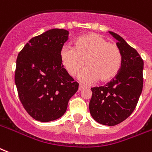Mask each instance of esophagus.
Segmentation results:
<instances>
[{
	"instance_id": "34e87169",
	"label": "esophagus",
	"mask_w": 152,
	"mask_h": 152,
	"mask_svg": "<svg viewBox=\"0 0 152 152\" xmlns=\"http://www.w3.org/2000/svg\"><path fill=\"white\" fill-rule=\"evenodd\" d=\"M85 86H84V85H79V91H81L83 90V89H85Z\"/></svg>"
}]
</instances>
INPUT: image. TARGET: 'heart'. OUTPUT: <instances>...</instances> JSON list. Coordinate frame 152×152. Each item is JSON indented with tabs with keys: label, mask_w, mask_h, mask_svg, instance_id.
I'll use <instances>...</instances> for the list:
<instances>
[{
	"label": "heart",
	"mask_w": 152,
	"mask_h": 152,
	"mask_svg": "<svg viewBox=\"0 0 152 152\" xmlns=\"http://www.w3.org/2000/svg\"><path fill=\"white\" fill-rule=\"evenodd\" d=\"M60 61L71 76H76L85 63L87 68L80 73L82 82L110 81L118 74L122 55L116 43L110 42L98 34L88 33L74 40L73 48L64 46L60 50Z\"/></svg>",
	"instance_id": "1"
}]
</instances>
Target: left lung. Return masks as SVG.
Segmentation results:
<instances>
[{"instance_id": "8db88e82", "label": "left lung", "mask_w": 152, "mask_h": 152, "mask_svg": "<svg viewBox=\"0 0 152 152\" xmlns=\"http://www.w3.org/2000/svg\"><path fill=\"white\" fill-rule=\"evenodd\" d=\"M110 33L118 40L122 55V67L106 85L91 88L89 110L95 121L111 126L123 122L135 109L143 87V60L121 36Z\"/></svg>"}]
</instances>
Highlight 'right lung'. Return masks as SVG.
<instances>
[{"label": "right lung", "instance_id": "right-lung-1", "mask_svg": "<svg viewBox=\"0 0 152 152\" xmlns=\"http://www.w3.org/2000/svg\"><path fill=\"white\" fill-rule=\"evenodd\" d=\"M68 31L52 29L35 36L18 53L15 84L24 109L37 121L50 122L63 116L79 84L66 72L60 50Z\"/></svg>", "mask_w": 152, "mask_h": 152}]
</instances>
